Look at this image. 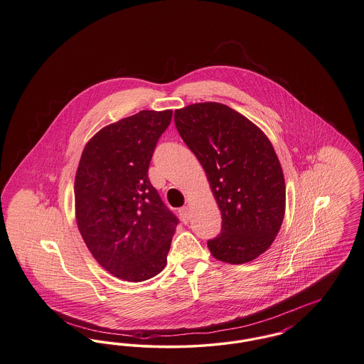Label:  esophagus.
I'll use <instances>...</instances> for the list:
<instances>
[{
	"mask_svg": "<svg viewBox=\"0 0 364 364\" xmlns=\"http://www.w3.org/2000/svg\"><path fill=\"white\" fill-rule=\"evenodd\" d=\"M178 215H180V218H181V221L184 223V224H187L188 221H190L191 217V210L188 206H184V208H180L178 210Z\"/></svg>",
	"mask_w": 364,
	"mask_h": 364,
	"instance_id": "1",
	"label": "esophagus"
}]
</instances>
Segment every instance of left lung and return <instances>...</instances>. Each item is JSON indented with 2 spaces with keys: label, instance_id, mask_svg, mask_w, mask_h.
I'll list each match as a JSON object with an SVG mask.
<instances>
[{
  "label": "left lung",
  "instance_id": "left-lung-1",
  "mask_svg": "<svg viewBox=\"0 0 364 364\" xmlns=\"http://www.w3.org/2000/svg\"><path fill=\"white\" fill-rule=\"evenodd\" d=\"M174 124L221 210V233L208 242L211 255L232 264L255 259L274 242L285 214L284 173L270 140L217 102L178 109Z\"/></svg>",
  "mask_w": 364,
  "mask_h": 364
}]
</instances>
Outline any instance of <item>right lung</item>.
Instances as JSON below:
<instances>
[{
    "label": "right lung",
    "instance_id": "1",
    "mask_svg": "<svg viewBox=\"0 0 364 364\" xmlns=\"http://www.w3.org/2000/svg\"><path fill=\"white\" fill-rule=\"evenodd\" d=\"M172 110H141L110 124L87 143L75 177L80 235L106 272L129 282L161 273L177 217L149 178L156 143Z\"/></svg>",
    "mask_w": 364,
    "mask_h": 364
}]
</instances>
